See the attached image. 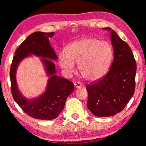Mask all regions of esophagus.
Here are the masks:
<instances>
[{
	"mask_svg": "<svg viewBox=\"0 0 146 146\" xmlns=\"http://www.w3.org/2000/svg\"><path fill=\"white\" fill-rule=\"evenodd\" d=\"M74 86H75V87L76 88H78L82 87V84L80 82H74Z\"/></svg>",
	"mask_w": 146,
	"mask_h": 146,
	"instance_id": "obj_1",
	"label": "esophagus"
}]
</instances>
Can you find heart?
Masks as SVG:
<instances>
[{
	"mask_svg": "<svg viewBox=\"0 0 146 146\" xmlns=\"http://www.w3.org/2000/svg\"><path fill=\"white\" fill-rule=\"evenodd\" d=\"M113 57L111 44L93 37H84L66 47L58 55V65L66 75L75 72V64L83 78L90 81L103 77L110 70Z\"/></svg>",
	"mask_w": 146,
	"mask_h": 146,
	"instance_id": "1",
	"label": "heart"
}]
</instances>
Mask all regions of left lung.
<instances>
[{
	"label": "left lung",
	"instance_id": "1",
	"mask_svg": "<svg viewBox=\"0 0 146 146\" xmlns=\"http://www.w3.org/2000/svg\"><path fill=\"white\" fill-rule=\"evenodd\" d=\"M114 59L108 73L98 82L87 85L88 108L98 117H110L121 111L135 88L137 64L131 49L110 28Z\"/></svg>",
	"mask_w": 146,
	"mask_h": 146
}]
</instances>
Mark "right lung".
I'll return each instance as SVG.
<instances>
[{
	"label": "right lung",
	"instance_id": "right-lung-1",
	"mask_svg": "<svg viewBox=\"0 0 146 146\" xmlns=\"http://www.w3.org/2000/svg\"><path fill=\"white\" fill-rule=\"evenodd\" d=\"M54 32L36 31L29 35L15 53L10 69L11 93L14 100L29 116L41 120H52L58 117L65 106L66 100L74 91L72 82L56 75L53 60L57 56L49 38ZM35 55L40 57L48 77L45 92L38 97L29 100L19 91L16 79L17 68L24 58Z\"/></svg>",
	"mask_w": 146,
	"mask_h": 146
}]
</instances>
